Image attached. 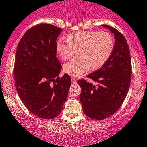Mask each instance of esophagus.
Returning <instances> with one entry per match:
<instances>
[{
  "label": "esophagus",
  "mask_w": 147,
  "mask_h": 147,
  "mask_svg": "<svg viewBox=\"0 0 147 147\" xmlns=\"http://www.w3.org/2000/svg\"><path fill=\"white\" fill-rule=\"evenodd\" d=\"M71 81H72V83H73V84H76V80L75 78H72Z\"/></svg>",
  "instance_id": "obj_1"
}]
</instances>
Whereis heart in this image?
Segmentation results:
<instances>
[{
	"mask_svg": "<svg viewBox=\"0 0 147 147\" xmlns=\"http://www.w3.org/2000/svg\"><path fill=\"white\" fill-rule=\"evenodd\" d=\"M113 48V36L106 31H80L69 34L67 40L61 38L56 43L57 54L63 60L70 59L78 50L77 59L64 66V71L74 77H80L90 68L102 67L111 56Z\"/></svg>",
	"mask_w": 147,
	"mask_h": 147,
	"instance_id": "1",
	"label": "heart"
}]
</instances>
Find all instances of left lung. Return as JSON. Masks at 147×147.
<instances>
[{
  "label": "left lung",
  "instance_id": "left-lung-1",
  "mask_svg": "<svg viewBox=\"0 0 147 147\" xmlns=\"http://www.w3.org/2000/svg\"><path fill=\"white\" fill-rule=\"evenodd\" d=\"M102 26L113 33L115 45L105 65L88 76L98 85L95 87L85 79L78 80L83 112L88 117L98 121L109 117L121 107L128 92L132 75L130 50L123 35L111 26Z\"/></svg>",
  "mask_w": 147,
  "mask_h": 147
}]
</instances>
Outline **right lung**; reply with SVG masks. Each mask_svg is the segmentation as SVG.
Returning <instances> with one entry per match:
<instances>
[{"instance_id": "1", "label": "right lung", "mask_w": 147, "mask_h": 147, "mask_svg": "<svg viewBox=\"0 0 147 147\" xmlns=\"http://www.w3.org/2000/svg\"><path fill=\"white\" fill-rule=\"evenodd\" d=\"M61 29L41 23L26 31L15 53L14 77L22 102L30 112L43 119L60 114L71 80L59 77L61 65L56 57V40Z\"/></svg>"}]
</instances>
